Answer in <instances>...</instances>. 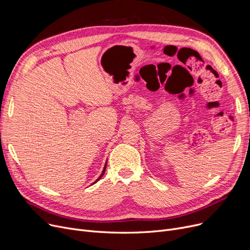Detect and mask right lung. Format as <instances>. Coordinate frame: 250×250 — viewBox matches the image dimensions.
<instances>
[{
	"label": "right lung",
	"instance_id": "1",
	"mask_svg": "<svg viewBox=\"0 0 250 250\" xmlns=\"http://www.w3.org/2000/svg\"><path fill=\"white\" fill-rule=\"evenodd\" d=\"M106 162H107V161H106ZM106 164H107V163H105V166H104V168H103V171H102L101 175H100V176L97 178V180H96L95 182H97V181H98V180H99V179H100V178L103 176V174H104V172H105V169H106ZM95 182H94V183H95Z\"/></svg>",
	"mask_w": 250,
	"mask_h": 250
}]
</instances>
